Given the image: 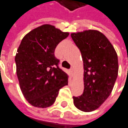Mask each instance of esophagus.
Listing matches in <instances>:
<instances>
[{
    "mask_svg": "<svg viewBox=\"0 0 128 128\" xmlns=\"http://www.w3.org/2000/svg\"><path fill=\"white\" fill-rule=\"evenodd\" d=\"M70 73H71V74H74V68H71L70 69Z\"/></svg>",
    "mask_w": 128,
    "mask_h": 128,
    "instance_id": "esophagus-1",
    "label": "esophagus"
}]
</instances>
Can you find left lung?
I'll return each instance as SVG.
<instances>
[{"mask_svg": "<svg viewBox=\"0 0 128 128\" xmlns=\"http://www.w3.org/2000/svg\"><path fill=\"white\" fill-rule=\"evenodd\" d=\"M80 50L84 68V89L74 96V104L83 112H92L102 105L112 92L118 75V58L108 39L96 30L72 33Z\"/></svg>", "mask_w": 128, "mask_h": 128, "instance_id": "left-lung-1", "label": "left lung"}]
</instances>
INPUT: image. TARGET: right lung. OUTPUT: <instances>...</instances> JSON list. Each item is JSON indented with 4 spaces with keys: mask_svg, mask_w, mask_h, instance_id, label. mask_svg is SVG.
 Instances as JSON below:
<instances>
[{
    "mask_svg": "<svg viewBox=\"0 0 128 128\" xmlns=\"http://www.w3.org/2000/svg\"><path fill=\"white\" fill-rule=\"evenodd\" d=\"M69 34L44 24L26 34L15 57L16 74L23 95L30 104H53L59 90L68 85V75L58 65L54 50Z\"/></svg>",
    "mask_w": 128,
    "mask_h": 128,
    "instance_id": "right-lung-1",
    "label": "right lung"
}]
</instances>
